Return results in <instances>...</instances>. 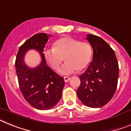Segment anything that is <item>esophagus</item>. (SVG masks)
Listing matches in <instances>:
<instances>
[{
  "label": "esophagus",
  "instance_id": "34e87169",
  "mask_svg": "<svg viewBox=\"0 0 131 131\" xmlns=\"http://www.w3.org/2000/svg\"><path fill=\"white\" fill-rule=\"evenodd\" d=\"M69 80H70V78L69 77H64V81L65 82H69Z\"/></svg>",
  "mask_w": 131,
  "mask_h": 131
}]
</instances>
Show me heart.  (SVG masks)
<instances>
[{
	"label": "heart",
	"instance_id": "obj_1",
	"mask_svg": "<svg viewBox=\"0 0 131 131\" xmlns=\"http://www.w3.org/2000/svg\"><path fill=\"white\" fill-rule=\"evenodd\" d=\"M44 54L47 62L55 71L59 69L64 57L66 62L59 69V73L70 75L88 65L92 57V48L86 42H80L67 37L57 40L53 48L46 49Z\"/></svg>",
	"mask_w": 131,
	"mask_h": 131
}]
</instances>
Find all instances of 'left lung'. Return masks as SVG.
Masks as SVG:
<instances>
[{"instance_id":"obj_1","label":"left lung","mask_w":131,"mask_h":131,"mask_svg":"<svg viewBox=\"0 0 131 131\" xmlns=\"http://www.w3.org/2000/svg\"><path fill=\"white\" fill-rule=\"evenodd\" d=\"M86 40L93 50V60L79 76L81 84L77 91L83 105L100 108L111 101L118 79V64L115 51L101 37L87 35Z\"/></svg>"}]
</instances>
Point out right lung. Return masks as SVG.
Here are the masks:
<instances>
[{
  "label": "right lung",
  "mask_w": 131,
  "mask_h": 131,
  "mask_svg": "<svg viewBox=\"0 0 131 131\" xmlns=\"http://www.w3.org/2000/svg\"><path fill=\"white\" fill-rule=\"evenodd\" d=\"M51 35L38 33L30 37L20 47L15 61L20 90L30 105L38 110L55 106L64 85L63 77L52 71L46 62L43 51ZM31 49L37 50L41 57V62L35 68H28L24 62L25 54Z\"/></svg>",
  "instance_id": "right-lung-1"
}]
</instances>
